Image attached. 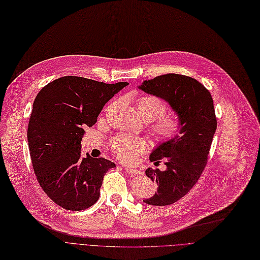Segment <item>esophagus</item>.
I'll list each match as a JSON object with an SVG mask.
<instances>
[{"label":"esophagus","mask_w":260,"mask_h":260,"mask_svg":"<svg viewBox=\"0 0 260 260\" xmlns=\"http://www.w3.org/2000/svg\"><path fill=\"white\" fill-rule=\"evenodd\" d=\"M125 171L127 172L129 175H141V171L135 168H132V167H125Z\"/></svg>","instance_id":"1"}]
</instances>
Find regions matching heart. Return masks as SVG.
<instances>
[{
	"instance_id": "b5f03b06",
	"label": "heart",
	"mask_w": 260,
	"mask_h": 260,
	"mask_svg": "<svg viewBox=\"0 0 260 260\" xmlns=\"http://www.w3.org/2000/svg\"><path fill=\"white\" fill-rule=\"evenodd\" d=\"M113 107L110 105L106 113ZM135 107L140 118L146 122H152L151 129L159 140L166 141L177 135L180 128L178 115L167 110V105L155 95H141L135 101ZM113 152L121 160L131 161L141 151L146 149V142L140 138L120 136L113 141Z\"/></svg>"
}]
</instances>
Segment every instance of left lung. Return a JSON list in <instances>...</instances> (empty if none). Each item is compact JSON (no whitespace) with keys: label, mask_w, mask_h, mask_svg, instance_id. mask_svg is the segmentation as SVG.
I'll use <instances>...</instances> for the list:
<instances>
[{"label":"left lung","mask_w":260,"mask_h":260,"mask_svg":"<svg viewBox=\"0 0 260 260\" xmlns=\"http://www.w3.org/2000/svg\"><path fill=\"white\" fill-rule=\"evenodd\" d=\"M138 89L164 100L180 120V135L158 143L150 154L155 165L164 162L165 170H146L147 177L156 182L157 191L143 201L168 206L188 193L206 167L217 124L213 100L199 81L179 74L145 80Z\"/></svg>","instance_id":"left-lung-1"}]
</instances>
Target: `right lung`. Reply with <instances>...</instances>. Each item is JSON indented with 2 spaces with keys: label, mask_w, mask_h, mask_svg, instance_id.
I'll return each instance as SVG.
<instances>
[{
  "label": "right lung",
  "mask_w": 260,
  "mask_h": 260,
  "mask_svg": "<svg viewBox=\"0 0 260 260\" xmlns=\"http://www.w3.org/2000/svg\"><path fill=\"white\" fill-rule=\"evenodd\" d=\"M127 84L65 76L37 94L28 121V150L38 183L57 206L80 211L99 200L104 176L115 165L88 153L81 157V140L105 104Z\"/></svg>",
  "instance_id": "add662e5"
}]
</instances>
